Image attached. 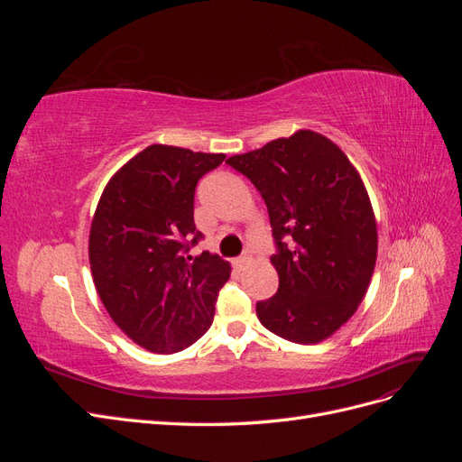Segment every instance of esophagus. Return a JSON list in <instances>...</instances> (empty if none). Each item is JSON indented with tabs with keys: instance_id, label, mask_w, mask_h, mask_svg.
Masks as SVG:
<instances>
[{
	"instance_id": "obj_1",
	"label": "esophagus",
	"mask_w": 462,
	"mask_h": 462,
	"mask_svg": "<svg viewBox=\"0 0 462 462\" xmlns=\"http://www.w3.org/2000/svg\"><path fill=\"white\" fill-rule=\"evenodd\" d=\"M248 262H250V258H248V256H241V258H235V260H233V265H235V268L243 270Z\"/></svg>"
}]
</instances>
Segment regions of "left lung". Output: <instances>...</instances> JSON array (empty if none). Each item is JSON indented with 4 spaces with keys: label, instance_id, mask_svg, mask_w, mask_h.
<instances>
[{
    "label": "left lung",
    "instance_id": "8db88e82",
    "mask_svg": "<svg viewBox=\"0 0 462 462\" xmlns=\"http://www.w3.org/2000/svg\"><path fill=\"white\" fill-rule=\"evenodd\" d=\"M227 163L260 190L279 246L272 258L279 289L256 304L258 319L292 343L326 341L356 312L375 268L377 226L365 180L337 144L310 129Z\"/></svg>",
    "mask_w": 462,
    "mask_h": 462
}]
</instances>
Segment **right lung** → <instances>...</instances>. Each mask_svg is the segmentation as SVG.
Listing matches in <instances>:
<instances>
[{"mask_svg":"<svg viewBox=\"0 0 462 462\" xmlns=\"http://www.w3.org/2000/svg\"><path fill=\"white\" fill-rule=\"evenodd\" d=\"M226 153L152 144L111 175L97 200L88 260L109 318L150 353L171 355L199 341L214 321L231 263L202 253L185 258L200 233L194 189Z\"/></svg>","mask_w":462,"mask_h":462,"instance_id":"obj_1","label":"right lung"}]
</instances>
